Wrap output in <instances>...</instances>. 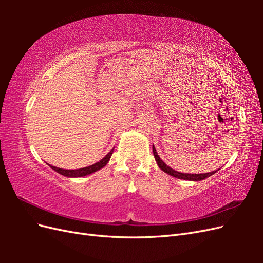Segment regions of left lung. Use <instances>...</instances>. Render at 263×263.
Instances as JSON below:
<instances>
[{
  "instance_id": "1",
  "label": "left lung",
  "mask_w": 263,
  "mask_h": 263,
  "mask_svg": "<svg viewBox=\"0 0 263 263\" xmlns=\"http://www.w3.org/2000/svg\"><path fill=\"white\" fill-rule=\"evenodd\" d=\"M153 151H154V156H155V159H156V161H157V163H158V165H159V168H160L162 171H164L165 173H168V174H170V176H172V177H174V178H178V179H183V180H189V181H201V180H204V179H206V178H209V177H211L212 174H214L215 172H217V170L216 171H213V172H210V173H202V174H190V173H181V172H178V171H176V170H173V169H171L169 165H166L161 159H160V157H159V155L157 154V151H156V148H155V146H153Z\"/></svg>"
}]
</instances>
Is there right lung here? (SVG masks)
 <instances>
[{"mask_svg": "<svg viewBox=\"0 0 263 263\" xmlns=\"http://www.w3.org/2000/svg\"><path fill=\"white\" fill-rule=\"evenodd\" d=\"M114 151V148L109 151V153L102 159L101 161L94 163L90 166H86V168H81V169H77V170H66V169H60V168H57V166H53V165H50V168L53 169L54 171H57L58 173L62 174V176L65 177H68V178H78V177H84V176H87V174H91L95 171H98L102 168H104V166L106 165V163L108 162L110 156H112Z\"/></svg>", "mask_w": 263, "mask_h": 263, "instance_id": "right-lung-1", "label": "right lung"}]
</instances>
